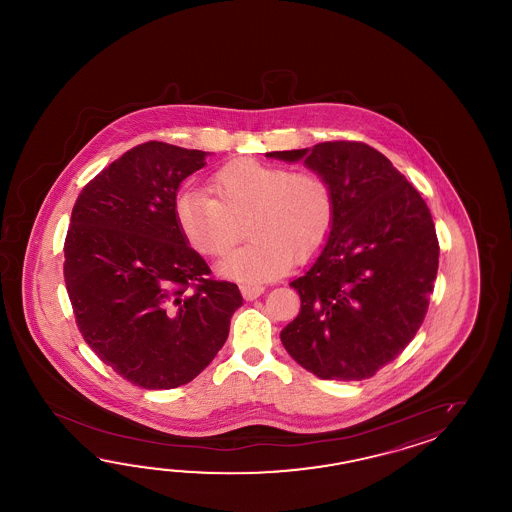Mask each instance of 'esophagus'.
I'll return each instance as SVG.
<instances>
[{"label": "esophagus", "mask_w": 512, "mask_h": 512, "mask_svg": "<svg viewBox=\"0 0 512 512\" xmlns=\"http://www.w3.org/2000/svg\"><path fill=\"white\" fill-rule=\"evenodd\" d=\"M263 293H265L263 285H241V294L245 300H256Z\"/></svg>", "instance_id": "34e87169"}]
</instances>
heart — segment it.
Instances as JSON below:
<instances>
[{
    "label": "heart",
    "mask_w": 512,
    "mask_h": 512,
    "mask_svg": "<svg viewBox=\"0 0 512 512\" xmlns=\"http://www.w3.org/2000/svg\"><path fill=\"white\" fill-rule=\"evenodd\" d=\"M208 192L177 194V227L194 251L219 258L238 243L245 223L251 241L219 263L221 274L241 282L269 280L293 260L315 258L335 227L333 188L309 170L238 159L214 172Z\"/></svg>",
    "instance_id": "obj_1"
}]
</instances>
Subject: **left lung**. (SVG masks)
I'll list each match as a JSON object with an SVG mask.
<instances>
[{
  "instance_id": "left-lung-1",
  "label": "left lung",
  "mask_w": 512,
  "mask_h": 512,
  "mask_svg": "<svg viewBox=\"0 0 512 512\" xmlns=\"http://www.w3.org/2000/svg\"><path fill=\"white\" fill-rule=\"evenodd\" d=\"M267 157L304 159L326 177L337 203L324 251L291 282L302 307L283 327V348L318 379H370L403 353L428 311L439 241L425 199L364 142Z\"/></svg>"
}]
</instances>
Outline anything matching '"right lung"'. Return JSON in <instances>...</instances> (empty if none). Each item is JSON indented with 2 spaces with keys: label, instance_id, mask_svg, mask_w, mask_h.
I'll return each instance as SVG.
<instances>
[{
  "label": "right lung",
  "instance_id": "obj_1",
  "mask_svg": "<svg viewBox=\"0 0 512 512\" xmlns=\"http://www.w3.org/2000/svg\"><path fill=\"white\" fill-rule=\"evenodd\" d=\"M201 150L148 141L87 183L71 212L64 278L78 329L98 359L146 390L196 379L223 348L241 307L175 221L181 181Z\"/></svg>",
  "mask_w": 512,
  "mask_h": 512
}]
</instances>
